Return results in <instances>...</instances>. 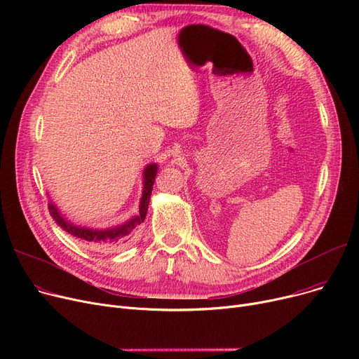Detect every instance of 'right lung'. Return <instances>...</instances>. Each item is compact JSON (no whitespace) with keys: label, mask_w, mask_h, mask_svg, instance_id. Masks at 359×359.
I'll use <instances>...</instances> for the list:
<instances>
[{"label":"right lung","mask_w":359,"mask_h":359,"mask_svg":"<svg viewBox=\"0 0 359 359\" xmlns=\"http://www.w3.org/2000/svg\"><path fill=\"white\" fill-rule=\"evenodd\" d=\"M157 170H158L157 164H148L144 168V187H142V196L140 202V214L132 217L129 221L121 225H116V227H110L104 230L79 227V225H74L69 221H67L52 202L48 203L49 214L64 231H67L75 238L81 240L83 243L88 244V246L97 248V249H118L134 237L135 231L140 227V224H142L145 219L149 198H151V191H153V184L156 182Z\"/></svg>","instance_id":"add662e5"}]
</instances>
